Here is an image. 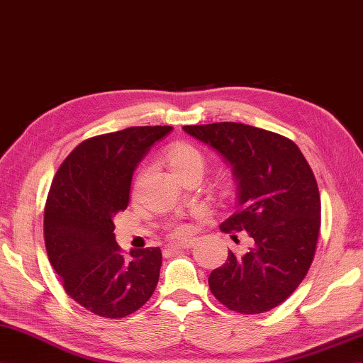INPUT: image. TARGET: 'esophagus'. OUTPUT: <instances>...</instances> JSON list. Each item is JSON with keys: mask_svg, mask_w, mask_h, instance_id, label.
<instances>
[{"mask_svg": "<svg viewBox=\"0 0 363 363\" xmlns=\"http://www.w3.org/2000/svg\"><path fill=\"white\" fill-rule=\"evenodd\" d=\"M192 246H194V240H184V241L171 244V249H189Z\"/></svg>", "mask_w": 363, "mask_h": 363, "instance_id": "obj_1", "label": "esophagus"}]
</instances>
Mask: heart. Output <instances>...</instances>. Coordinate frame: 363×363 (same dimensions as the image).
<instances>
[{
	"label": "heart",
	"mask_w": 363,
	"mask_h": 363,
	"mask_svg": "<svg viewBox=\"0 0 363 363\" xmlns=\"http://www.w3.org/2000/svg\"><path fill=\"white\" fill-rule=\"evenodd\" d=\"M166 160L169 163V168L172 169V172L177 175V177H183L186 174L191 172H201L204 171L206 166V159L203 152L195 148L194 145L191 143H175L172 145L168 154H166ZM142 172L137 175V179L134 182V188L137 189L142 183ZM188 232L184 226H175L174 233L175 235H184Z\"/></svg>",
	"instance_id": "obj_1"
}]
</instances>
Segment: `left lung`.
Listing matches in <instances>:
<instances>
[{
  "label": "left lung",
  "instance_id": "obj_1",
  "mask_svg": "<svg viewBox=\"0 0 363 363\" xmlns=\"http://www.w3.org/2000/svg\"><path fill=\"white\" fill-rule=\"evenodd\" d=\"M183 130L232 166L237 211L221 232L246 230L253 246L209 277L212 295L229 310L258 315L278 307L306 278L320 229V197L308 162L295 142L257 126L218 122Z\"/></svg>",
  "mask_w": 363,
  "mask_h": 363
}]
</instances>
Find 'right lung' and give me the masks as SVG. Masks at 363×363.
Masks as SVG:
<instances>
[{"label": "right lung", "mask_w": 363, "mask_h": 363, "mask_svg": "<svg viewBox=\"0 0 363 363\" xmlns=\"http://www.w3.org/2000/svg\"><path fill=\"white\" fill-rule=\"evenodd\" d=\"M172 126H131L91 137L68 154L44 212L45 249L67 295L94 315L121 319L146 303L160 277L159 247L125 257L114 215L130 203L134 169Z\"/></svg>", "instance_id": "1"}]
</instances>
